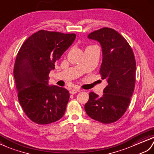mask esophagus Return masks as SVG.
Returning <instances> with one entry per match:
<instances>
[{"label":"esophagus","instance_id":"1","mask_svg":"<svg viewBox=\"0 0 154 154\" xmlns=\"http://www.w3.org/2000/svg\"><path fill=\"white\" fill-rule=\"evenodd\" d=\"M81 90L80 88H72L70 90V94H75L78 93V92H80Z\"/></svg>","mask_w":154,"mask_h":154}]
</instances>
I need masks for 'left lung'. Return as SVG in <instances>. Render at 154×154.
Returning <instances> with one entry per match:
<instances>
[{
	"label": "left lung",
	"instance_id": "left-lung-1",
	"mask_svg": "<svg viewBox=\"0 0 154 154\" xmlns=\"http://www.w3.org/2000/svg\"><path fill=\"white\" fill-rule=\"evenodd\" d=\"M88 37L101 44L103 61L100 74L101 79L107 80L108 84L101 97L90 92L85 111L95 121L103 124L112 123L125 114L134 90V53L127 41L112 28H101Z\"/></svg>",
	"mask_w": 154,
	"mask_h": 154
}]
</instances>
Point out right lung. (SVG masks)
<instances>
[{
  "instance_id": "right-lung-1",
  "label": "right lung",
  "mask_w": 154,
  "mask_h": 154,
  "mask_svg": "<svg viewBox=\"0 0 154 154\" xmlns=\"http://www.w3.org/2000/svg\"><path fill=\"white\" fill-rule=\"evenodd\" d=\"M76 36L75 33L39 30L20 47L14 76L20 104L27 117L35 123H52L65 112L69 91L64 88L48 86L49 73Z\"/></svg>"
}]
</instances>
